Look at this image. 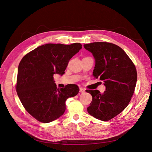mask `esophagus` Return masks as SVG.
<instances>
[{"label": "esophagus", "instance_id": "esophagus-1", "mask_svg": "<svg viewBox=\"0 0 152 152\" xmlns=\"http://www.w3.org/2000/svg\"><path fill=\"white\" fill-rule=\"evenodd\" d=\"M85 91H86V90H85L84 89H83V88H80V93H84Z\"/></svg>", "mask_w": 152, "mask_h": 152}]
</instances>
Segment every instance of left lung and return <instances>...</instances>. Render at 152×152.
Listing matches in <instances>:
<instances>
[{
    "mask_svg": "<svg viewBox=\"0 0 152 152\" xmlns=\"http://www.w3.org/2000/svg\"><path fill=\"white\" fill-rule=\"evenodd\" d=\"M95 59L93 76L104 82L106 91L86 90L93 99L87 110L96 118L108 121L121 113L129 103L137 82L134 63L124 50L109 42L84 44Z\"/></svg>",
    "mask_w": 152,
    "mask_h": 152,
    "instance_id": "left-lung-1",
    "label": "left lung"
}]
</instances>
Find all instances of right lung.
<instances>
[{"label": "right lung", "mask_w": 152, "mask_h": 152, "mask_svg": "<svg viewBox=\"0 0 152 152\" xmlns=\"http://www.w3.org/2000/svg\"><path fill=\"white\" fill-rule=\"evenodd\" d=\"M81 49L80 43L46 44L22 58L16 89L25 110L37 121L48 123L58 118L65 111L66 99L79 93L75 84L57 88L53 76L63 75L70 59Z\"/></svg>", "instance_id": "obj_1"}]
</instances>
